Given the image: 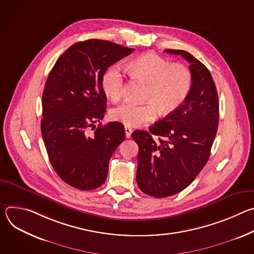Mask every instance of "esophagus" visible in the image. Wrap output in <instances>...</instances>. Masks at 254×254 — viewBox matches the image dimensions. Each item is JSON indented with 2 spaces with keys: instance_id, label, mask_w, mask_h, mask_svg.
Wrapping results in <instances>:
<instances>
[{
  "instance_id": "34e87169",
  "label": "esophagus",
  "mask_w": 254,
  "mask_h": 254,
  "mask_svg": "<svg viewBox=\"0 0 254 254\" xmlns=\"http://www.w3.org/2000/svg\"><path fill=\"white\" fill-rule=\"evenodd\" d=\"M125 131H126V136L128 138V137H130V135H131V132H132V129H131V127H127V126H126L125 127Z\"/></svg>"
}]
</instances>
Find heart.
Returning a JSON list of instances; mask_svg holds the SVG:
<instances>
[{"label": "heart", "instance_id": "b5f03b06", "mask_svg": "<svg viewBox=\"0 0 254 254\" xmlns=\"http://www.w3.org/2000/svg\"><path fill=\"white\" fill-rule=\"evenodd\" d=\"M132 77L141 80L148 87L144 92L146 103L124 102L111 112L114 121L127 127H140L157 118L158 110L169 115L184 103L192 83V73L183 64H173L169 60L147 53L136 57L128 64ZM124 73L119 65L108 68L101 78V87L107 98L119 101L124 93Z\"/></svg>", "mask_w": 254, "mask_h": 254}]
</instances>
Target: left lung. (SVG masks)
<instances>
[{"label": "left lung", "mask_w": 254, "mask_h": 254, "mask_svg": "<svg viewBox=\"0 0 254 254\" xmlns=\"http://www.w3.org/2000/svg\"><path fill=\"white\" fill-rule=\"evenodd\" d=\"M189 63L193 83L178 110L150 127L135 130L136 183L149 196L165 198L187 188L206 165L219 124V100L207 67L189 52L166 49ZM153 135L160 136L156 142Z\"/></svg>", "instance_id": "8db88e82"}]
</instances>
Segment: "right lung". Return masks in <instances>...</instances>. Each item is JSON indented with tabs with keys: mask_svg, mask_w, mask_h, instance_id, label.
<instances>
[{
	"mask_svg": "<svg viewBox=\"0 0 254 254\" xmlns=\"http://www.w3.org/2000/svg\"><path fill=\"white\" fill-rule=\"evenodd\" d=\"M133 51L105 40L77 42L58 58L48 75L42 95V137L53 169L73 188L100 187L111 157L126 138L119 122L100 123L90 137L86 131L104 117L101 78L106 69Z\"/></svg>",
	"mask_w": 254,
	"mask_h": 254,
	"instance_id": "add662e5",
	"label": "right lung"
}]
</instances>
